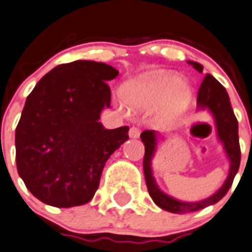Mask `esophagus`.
Segmentation results:
<instances>
[{
	"label": "esophagus",
	"mask_w": 252,
	"mask_h": 252,
	"mask_svg": "<svg viewBox=\"0 0 252 252\" xmlns=\"http://www.w3.org/2000/svg\"><path fill=\"white\" fill-rule=\"evenodd\" d=\"M139 129L138 128H136V126H132L129 129V137L130 138H138L139 137Z\"/></svg>",
	"instance_id": "obj_1"
}]
</instances>
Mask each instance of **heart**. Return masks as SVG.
Returning <instances> with one entry per match:
<instances>
[{"label":"heart","instance_id":"obj_1","mask_svg":"<svg viewBox=\"0 0 252 252\" xmlns=\"http://www.w3.org/2000/svg\"><path fill=\"white\" fill-rule=\"evenodd\" d=\"M124 102L134 110L160 107L164 119H175L187 110L192 90L173 71L155 70L126 82L122 88Z\"/></svg>","mask_w":252,"mask_h":252}]
</instances>
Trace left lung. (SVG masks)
<instances>
[{
    "mask_svg": "<svg viewBox=\"0 0 252 252\" xmlns=\"http://www.w3.org/2000/svg\"><path fill=\"white\" fill-rule=\"evenodd\" d=\"M188 64H191L196 70L202 73L204 67L201 64L194 63V61H188ZM197 110H208L213 115L215 128H217L218 139L223 145V149L225 151L228 161H229V172H228V177L224 181L223 186L214 194H211L210 197L205 198V200L194 202L181 201L178 198L169 196L158 188L155 177H154V172H152V158L155 156L156 147H158V133L155 130H145L141 133V139L145 145L143 173H145L146 185H147L150 196L158 208L169 211V213H174V214L192 213V211L201 210L210 205L217 204L219 200L225 196L233 183L238 168H240L241 150L240 141H238V122L234 116L232 106H230L227 91L210 74L205 75L200 90H198Z\"/></svg>",
    "mask_w": 252,
    "mask_h": 252,
    "instance_id": "obj_1",
    "label": "left lung"
}]
</instances>
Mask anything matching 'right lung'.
Returning a JSON list of instances; mask_svg holds the SVG:
<instances>
[{"mask_svg": "<svg viewBox=\"0 0 252 252\" xmlns=\"http://www.w3.org/2000/svg\"><path fill=\"white\" fill-rule=\"evenodd\" d=\"M119 71L77 60L48 71L27 97L15 133L16 168L31 193L44 204L71 208L90 202L103 166L128 136V126L105 129L109 80Z\"/></svg>", "mask_w": 252, "mask_h": 252, "instance_id": "right-lung-1", "label": "right lung"}]
</instances>
